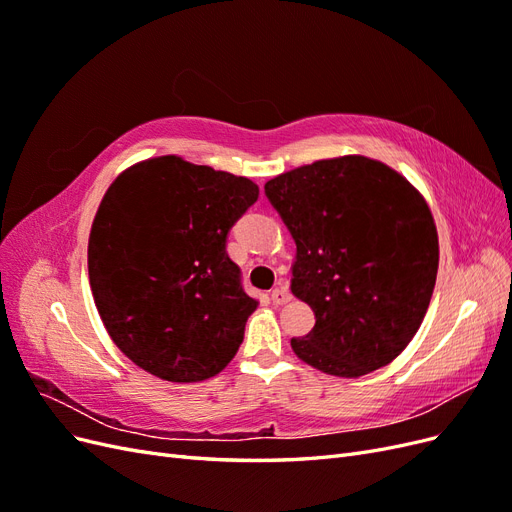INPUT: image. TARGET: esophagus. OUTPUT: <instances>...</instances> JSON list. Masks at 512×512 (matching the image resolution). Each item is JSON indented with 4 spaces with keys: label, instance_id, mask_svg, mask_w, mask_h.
I'll use <instances>...</instances> for the list:
<instances>
[{
    "label": "esophagus",
    "instance_id": "34e87169",
    "mask_svg": "<svg viewBox=\"0 0 512 512\" xmlns=\"http://www.w3.org/2000/svg\"><path fill=\"white\" fill-rule=\"evenodd\" d=\"M290 299H292V294L288 292L286 286H280V288L271 290V303L273 305H286Z\"/></svg>",
    "mask_w": 512,
    "mask_h": 512
}]
</instances>
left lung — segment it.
Instances as JSON below:
<instances>
[{"label":"left lung","instance_id":"obj_1","mask_svg":"<svg viewBox=\"0 0 512 512\" xmlns=\"http://www.w3.org/2000/svg\"><path fill=\"white\" fill-rule=\"evenodd\" d=\"M265 194L297 243L290 290L316 314L312 331L290 339L294 354L339 378L389 365L436 286L438 230L425 198L365 156L288 170Z\"/></svg>","mask_w":512,"mask_h":512}]
</instances>
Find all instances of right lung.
Here are the masks:
<instances>
[{"instance_id":"right-lung-1","label":"right lung","mask_w":512,"mask_h":512,"mask_svg":"<svg viewBox=\"0 0 512 512\" xmlns=\"http://www.w3.org/2000/svg\"><path fill=\"white\" fill-rule=\"evenodd\" d=\"M256 200L254 181L177 156L138 162L111 183L87 267L104 327L132 363L198 382L232 361L258 301L226 239Z\"/></svg>"}]
</instances>
